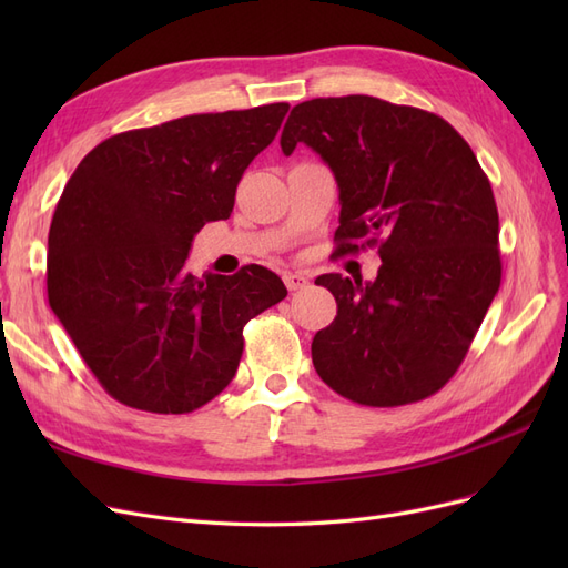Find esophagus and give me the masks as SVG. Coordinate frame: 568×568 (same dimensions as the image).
Here are the masks:
<instances>
[{"label": "esophagus", "instance_id": "esophagus-1", "mask_svg": "<svg viewBox=\"0 0 568 568\" xmlns=\"http://www.w3.org/2000/svg\"><path fill=\"white\" fill-rule=\"evenodd\" d=\"M284 284H286L288 291H298V288H303L307 284V277H305V274H301V272H286L284 274Z\"/></svg>", "mask_w": 568, "mask_h": 568}]
</instances>
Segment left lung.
Here are the masks:
<instances>
[{
    "label": "left lung",
    "mask_w": 568,
    "mask_h": 568,
    "mask_svg": "<svg viewBox=\"0 0 568 568\" xmlns=\"http://www.w3.org/2000/svg\"><path fill=\"white\" fill-rule=\"evenodd\" d=\"M280 144L332 168L336 253L379 244L374 282L315 280L338 305L313 338L320 379L369 407L428 398L462 365L503 277L497 205L471 146L436 113L365 94L303 101Z\"/></svg>",
    "instance_id": "1"
}]
</instances>
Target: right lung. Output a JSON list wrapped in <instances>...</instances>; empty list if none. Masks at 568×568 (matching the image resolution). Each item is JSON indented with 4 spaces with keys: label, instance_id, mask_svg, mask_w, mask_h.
I'll list each match as a JSON object with an SVG mask.
<instances>
[{
    "label": "right lung",
    "instance_id": "1",
    "mask_svg": "<svg viewBox=\"0 0 568 568\" xmlns=\"http://www.w3.org/2000/svg\"><path fill=\"white\" fill-rule=\"evenodd\" d=\"M288 104L199 113L109 136L80 161L49 227V305L118 403L184 415L234 379L244 326L286 296L263 265L186 272L194 234L227 220Z\"/></svg>",
    "mask_w": 568,
    "mask_h": 568
}]
</instances>
